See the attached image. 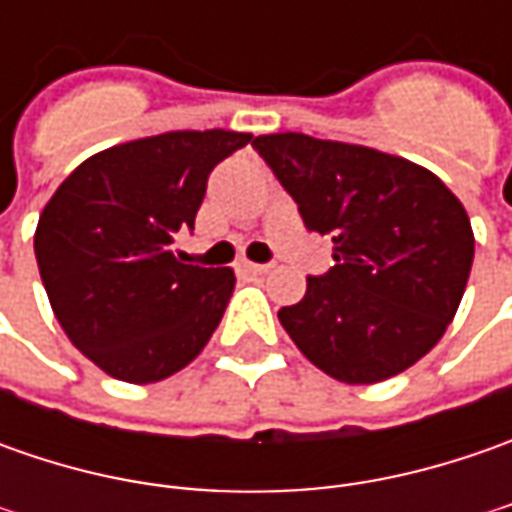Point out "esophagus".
<instances>
[{
	"mask_svg": "<svg viewBox=\"0 0 512 512\" xmlns=\"http://www.w3.org/2000/svg\"><path fill=\"white\" fill-rule=\"evenodd\" d=\"M242 270L253 273V276H262V273H267V270H270V265H259V262H242Z\"/></svg>",
	"mask_w": 512,
	"mask_h": 512,
	"instance_id": "34e87169",
	"label": "esophagus"
}]
</instances>
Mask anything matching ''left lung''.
Here are the masks:
<instances>
[{
	"instance_id": "obj_1",
	"label": "left lung",
	"mask_w": 512,
	"mask_h": 512,
	"mask_svg": "<svg viewBox=\"0 0 512 512\" xmlns=\"http://www.w3.org/2000/svg\"><path fill=\"white\" fill-rule=\"evenodd\" d=\"M307 230L333 239V262L307 276L279 322L310 362L344 384H376L430 353L453 322L473 265V230L439 176L382 150L256 136Z\"/></svg>"
}]
</instances>
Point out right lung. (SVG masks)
<instances>
[{
  "label": "right lung",
  "mask_w": 512,
  "mask_h": 512,
  "mask_svg": "<svg viewBox=\"0 0 512 512\" xmlns=\"http://www.w3.org/2000/svg\"><path fill=\"white\" fill-rule=\"evenodd\" d=\"M253 136L170 130L85 159L50 196L33 250L50 307L96 367L162 382L219 327L236 276L185 265L173 236L193 230L207 176Z\"/></svg>",
  "instance_id": "obj_1"
}]
</instances>
